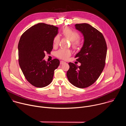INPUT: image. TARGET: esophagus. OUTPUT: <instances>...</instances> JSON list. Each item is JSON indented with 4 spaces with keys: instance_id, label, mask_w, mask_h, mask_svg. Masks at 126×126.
<instances>
[{
    "instance_id": "esophagus-1",
    "label": "esophagus",
    "mask_w": 126,
    "mask_h": 126,
    "mask_svg": "<svg viewBox=\"0 0 126 126\" xmlns=\"http://www.w3.org/2000/svg\"><path fill=\"white\" fill-rule=\"evenodd\" d=\"M65 62H64V61H60V64L61 65H62V64H64Z\"/></svg>"
}]
</instances>
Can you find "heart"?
Listing matches in <instances>:
<instances>
[{"label":"heart","instance_id":"obj_1","mask_svg":"<svg viewBox=\"0 0 126 126\" xmlns=\"http://www.w3.org/2000/svg\"><path fill=\"white\" fill-rule=\"evenodd\" d=\"M62 34L63 36L70 41H71V45L74 49H76L78 48L82 44V41L79 38V33L69 28H65L62 31ZM59 42V37L58 35L56 36L53 39V45L56 46L58 45ZM71 55V52L69 50L60 49L56 53V56L59 59L66 60Z\"/></svg>","mask_w":126,"mask_h":126}]
</instances>
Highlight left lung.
<instances>
[{"label":"left lung","mask_w":126,"mask_h":126,"mask_svg":"<svg viewBox=\"0 0 126 126\" xmlns=\"http://www.w3.org/2000/svg\"><path fill=\"white\" fill-rule=\"evenodd\" d=\"M84 38V44L75 58L80 66L69 63L67 76L69 82L79 88H85L94 84L101 74L105 65L107 44L102 33L87 23L75 24Z\"/></svg>","instance_id":"8db88e82"}]
</instances>
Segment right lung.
<instances>
[{
  "label": "right lung",
  "instance_id": "obj_1",
  "mask_svg": "<svg viewBox=\"0 0 126 126\" xmlns=\"http://www.w3.org/2000/svg\"><path fill=\"white\" fill-rule=\"evenodd\" d=\"M58 29L53 25L38 23L25 31L19 40V66L27 81L36 87L43 88L49 85L54 70L60 64L57 59L50 62L43 60L45 53H50L53 49V39Z\"/></svg>",
  "mask_w": 126,
  "mask_h": 126
}]
</instances>
